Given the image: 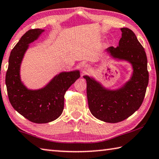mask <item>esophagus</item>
<instances>
[{"label":"esophagus","instance_id":"1","mask_svg":"<svg viewBox=\"0 0 159 159\" xmlns=\"http://www.w3.org/2000/svg\"><path fill=\"white\" fill-rule=\"evenodd\" d=\"M89 66L88 65H83V68H84V70H88V69H89Z\"/></svg>","mask_w":159,"mask_h":159}]
</instances>
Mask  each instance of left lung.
Instances as JSON below:
<instances>
[{
  "instance_id": "left-lung-1",
  "label": "left lung",
  "mask_w": 159,
  "mask_h": 159,
  "mask_svg": "<svg viewBox=\"0 0 159 159\" xmlns=\"http://www.w3.org/2000/svg\"><path fill=\"white\" fill-rule=\"evenodd\" d=\"M121 30L118 47H111L106 51L114 58L131 63L134 71L130 80L120 89L111 90L92 78L83 76L87 81L89 111L97 119L108 123L122 122L140 107L149 82L145 49L131 29L122 28Z\"/></svg>"
}]
</instances>
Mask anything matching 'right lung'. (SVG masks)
Here are the masks:
<instances>
[{"label":"right lung","instance_id":"obj_1","mask_svg":"<svg viewBox=\"0 0 159 159\" xmlns=\"http://www.w3.org/2000/svg\"><path fill=\"white\" fill-rule=\"evenodd\" d=\"M44 30L32 29L21 37L11 50L5 76L8 98L12 107L34 123H48L60 116L64 108V96L69 88L80 77L79 70L61 72L44 88L32 90L23 84L20 66L29 44Z\"/></svg>","mask_w":159,"mask_h":159}]
</instances>
